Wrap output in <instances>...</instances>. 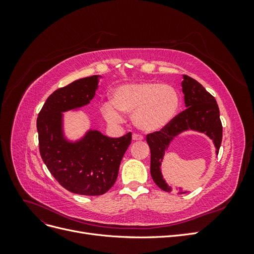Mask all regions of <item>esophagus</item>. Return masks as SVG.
<instances>
[{"instance_id":"34e87169","label":"esophagus","mask_w":254,"mask_h":254,"mask_svg":"<svg viewBox=\"0 0 254 254\" xmlns=\"http://www.w3.org/2000/svg\"><path fill=\"white\" fill-rule=\"evenodd\" d=\"M143 139H144V137L141 134H137V133H133L132 134V140L133 141H142Z\"/></svg>"}]
</instances>
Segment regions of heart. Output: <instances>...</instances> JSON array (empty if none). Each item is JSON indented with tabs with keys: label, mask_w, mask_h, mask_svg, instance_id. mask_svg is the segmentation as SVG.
<instances>
[{
	"label": "heart",
	"mask_w": 254,
	"mask_h": 254,
	"mask_svg": "<svg viewBox=\"0 0 254 254\" xmlns=\"http://www.w3.org/2000/svg\"><path fill=\"white\" fill-rule=\"evenodd\" d=\"M180 106L178 91L171 84L156 81L124 84L115 90L112 102L103 105L107 122L118 124L124 114L133 113L136 128L144 132H157L171 124Z\"/></svg>",
	"instance_id": "obj_1"
}]
</instances>
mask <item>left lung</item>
Returning <instances> with one entry per match:
<instances>
[{
	"label": "left lung",
	"mask_w": 254,
	"mask_h": 254,
	"mask_svg": "<svg viewBox=\"0 0 254 254\" xmlns=\"http://www.w3.org/2000/svg\"><path fill=\"white\" fill-rule=\"evenodd\" d=\"M182 91L187 109L176 115L171 124L157 132L146 135L150 148V174L157 186L165 191H172L161 174L165 149L168 148L174 137L187 130H195L205 133L213 140L216 153H218L221 139L222 125L219 118V108L216 99L207 92L202 84L188 75H183ZM186 193L179 190L178 194Z\"/></svg>",
	"instance_id": "8db88e82"
}]
</instances>
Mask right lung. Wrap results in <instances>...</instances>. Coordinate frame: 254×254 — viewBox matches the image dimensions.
Wrapping results in <instances>:
<instances>
[{"instance_id":"add662e5","label":"right lung","mask_w":254,"mask_h":254,"mask_svg":"<svg viewBox=\"0 0 254 254\" xmlns=\"http://www.w3.org/2000/svg\"><path fill=\"white\" fill-rule=\"evenodd\" d=\"M98 75L75 80L48 97L38 114L37 130L43 162L61 187L74 194L99 196L117 181L121 161L131 143V132L109 137L89 130L68 142L63 131V112L90 103L98 88Z\"/></svg>"}]
</instances>
